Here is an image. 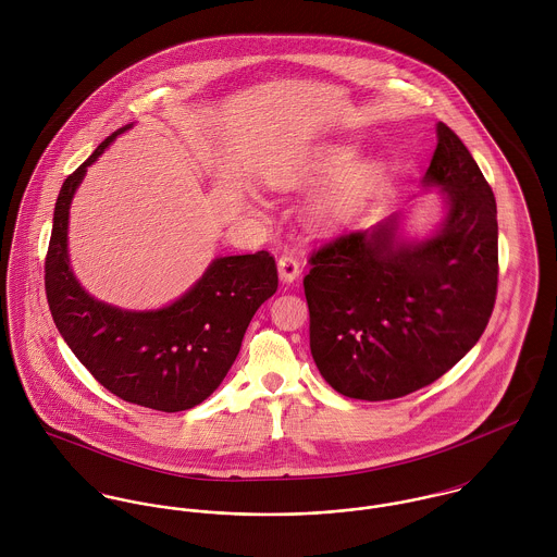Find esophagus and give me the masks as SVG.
Listing matches in <instances>:
<instances>
[{
	"label": "esophagus",
	"mask_w": 557,
	"mask_h": 557,
	"mask_svg": "<svg viewBox=\"0 0 557 557\" xmlns=\"http://www.w3.org/2000/svg\"><path fill=\"white\" fill-rule=\"evenodd\" d=\"M278 276H281V281H283L285 285L294 283V281L300 276V263H298V259L292 257V255H283V257L278 259Z\"/></svg>",
	"instance_id": "34e87169"
}]
</instances>
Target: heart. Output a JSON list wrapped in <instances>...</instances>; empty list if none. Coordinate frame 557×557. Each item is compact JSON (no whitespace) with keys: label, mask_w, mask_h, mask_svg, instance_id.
I'll list each match as a JSON object with an SVG mask.
<instances>
[{"label":"heart","mask_w":557,"mask_h":557,"mask_svg":"<svg viewBox=\"0 0 557 557\" xmlns=\"http://www.w3.org/2000/svg\"><path fill=\"white\" fill-rule=\"evenodd\" d=\"M354 148L343 144L321 146L296 169L276 177L278 186L311 182L336 171L309 203L311 221L321 230H338L347 225L367 203L375 184L382 177V162L375 159H354Z\"/></svg>","instance_id":"obj_1"}]
</instances>
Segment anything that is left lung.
<instances>
[{"label":"left lung","instance_id":"1","mask_svg":"<svg viewBox=\"0 0 557 557\" xmlns=\"http://www.w3.org/2000/svg\"><path fill=\"white\" fill-rule=\"evenodd\" d=\"M435 133L422 186L440 188L442 221L409 236L395 212L311 257V354L343 397L388 400L429 386L476 345L491 318L495 197L463 141L444 122Z\"/></svg>","mask_w":557,"mask_h":557}]
</instances>
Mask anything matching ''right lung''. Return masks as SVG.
<instances>
[{"mask_svg": "<svg viewBox=\"0 0 557 557\" xmlns=\"http://www.w3.org/2000/svg\"><path fill=\"white\" fill-rule=\"evenodd\" d=\"M133 126L107 137L60 190L45 263L47 300L66 345L109 393L141 407L182 411L221 386L250 319L274 296L278 274L268 250L216 257L180 298L146 311L102 302L83 289L69 252L71 206L87 166Z\"/></svg>", "mask_w": 557, "mask_h": 557, "instance_id": "right-lung-1", "label": "right lung"}]
</instances>
